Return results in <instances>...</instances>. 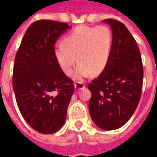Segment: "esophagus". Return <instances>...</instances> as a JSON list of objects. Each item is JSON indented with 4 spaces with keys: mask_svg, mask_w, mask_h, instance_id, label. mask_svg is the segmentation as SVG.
<instances>
[{
    "mask_svg": "<svg viewBox=\"0 0 157 157\" xmlns=\"http://www.w3.org/2000/svg\"><path fill=\"white\" fill-rule=\"evenodd\" d=\"M75 87L77 90H80V89H82L85 87V84H83L82 82H76L75 84Z\"/></svg>",
    "mask_w": 157,
    "mask_h": 157,
    "instance_id": "34e87169",
    "label": "esophagus"
}]
</instances>
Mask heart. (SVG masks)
<instances>
[{"mask_svg":"<svg viewBox=\"0 0 157 157\" xmlns=\"http://www.w3.org/2000/svg\"><path fill=\"white\" fill-rule=\"evenodd\" d=\"M113 47V32L105 25L79 26L54 48V57L66 75H71L77 61L76 76L98 75L107 66Z\"/></svg>","mask_w":157,"mask_h":157,"instance_id":"1","label":"heart"}]
</instances>
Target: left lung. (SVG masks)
Returning a JSON list of instances; mask_svg holds the SVG:
<instances>
[{
    "label": "left lung",
    "instance_id": "8db88e82",
    "mask_svg": "<svg viewBox=\"0 0 157 157\" xmlns=\"http://www.w3.org/2000/svg\"><path fill=\"white\" fill-rule=\"evenodd\" d=\"M103 22L112 28V52L105 70L88 84V107L96 126L113 130L124 126L139 105L144 68L140 48L126 26L112 18Z\"/></svg>",
    "mask_w": 157,
    "mask_h": 157
}]
</instances>
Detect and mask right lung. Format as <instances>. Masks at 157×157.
I'll return each mask as SVG.
<instances>
[{"instance_id": "right-lung-1", "label": "right lung", "mask_w": 157, "mask_h": 157, "mask_svg": "<svg viewBox=\"0 0 157 157\" xmlns=\"http://www.w3.org/2000/svg\"><path fill=\"white\" fill-rule=\"evenodd\" d=\"M70 27L52 20L34 22L15 56L13 88L17 107L29 126L42 134L62 127L75 90L54 57L55 43Z\"/></svg>"}]
</instances>
